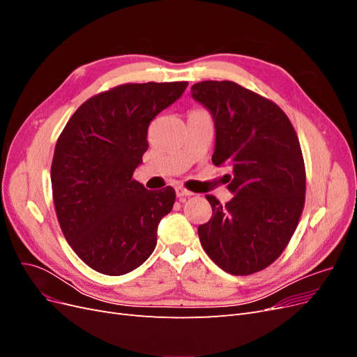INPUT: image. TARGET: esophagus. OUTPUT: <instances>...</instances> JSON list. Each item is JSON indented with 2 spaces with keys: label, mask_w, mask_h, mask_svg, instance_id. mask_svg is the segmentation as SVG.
Segmentation results:
<instances>
[{
  "label": "esophagus",
  "mask_w": 357,
  "mask_h": 357,
  "mask_svg": "<svg viewBox=\"0 0 357 357\" xmlns=\"http://www.w3.org/2000/svg\"><path fill=\"white\" fill-rule=\"evenodd\" d=\"M176 193H177V197H178V198H183V197H192V195H193V193H192L190 190L185 189L183 186H176Z\"/></svg>",
  "instance_id": "34e87169"
}]
</instances>
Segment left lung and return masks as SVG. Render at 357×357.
Returning <instances> with one entry per match:
<instances>
[{"label":"left lung","mask_w":357,"mask_h":357,"mask_svg":"<svg viewBox=\"0 0 357 357\" xmlns=\"http://www.w3.org/2000/svg\"><path fill=\"white\" fill-rule=\"evenodd\" d=\"M190 92L213 117V164L232 169L228 189L234 198L222 205L205 197L213 218L199 225V241L223 271L257 273L283 253L304 208L299 139L277 104L234 82H201Z\"/></svg>","instance_id":"8db88e82"}]
</instances>
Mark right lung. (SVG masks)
<instances>
[{
    "label": "right lung",
    "instance_id": "right-lung-1",
    "mask_svg": "<svg viewBox=\"0 0 357 357\" xmlns=\"http://www.w3.org/2000/svg\"><path fill=\"white\" fill-rule=\"evenodd\" d=\"M188 82L128 83L95 95L58 138L50 178L63 236L82 261L105 275L134 271L156 247L158 225L176 201L132 178L149 147L150 122Z\"/></svg>",
    "mask_w": 357,
    "mask_h": 357
}]
</instances>
